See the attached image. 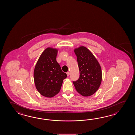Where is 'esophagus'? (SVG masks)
Instances as JSON below:
<instances>
[{
	"instance_id": "1",
	"label": "esophagus",
	"mask_w": 135,
	"mask_h": 135,
	"mask_svg": "<svg viewBox=\"0 0 135 135\" xmlns=\"http://www.w3.org/2000/svg\"><path fill=\"white\" fill-rule=\"evenodd\" d=\"M66 74L68 75V76H69V75H70V73H69V72H66Z\"/></svg>"
}]
</instances>
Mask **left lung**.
I'll return each instance as SVG.
<instances>
[{
    "mask_svg": "<svg viewBox=\"0 0 135 135\" xmlns=\"http://www.w3.org/2000/svg\"><path fill=\"white\" fill-rule=\"evenodd\" d=\"M77 56L80 77L73 81L75 88L80 95L88 97L99 88L102 80L100 66L92 52L86 47L81 46L74 50Z\"/></svg>",
    "mask_w": 135,
    "mask_h": 135,
    "instance_id": "obj_1",
    "label": "left lung"
}]
</instances>
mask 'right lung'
<instances>
[{
	"label": "right lung",
	"instance_id": "obj_1",
	"mask_svg": "<svg viewBox=\"0 0 135 135\" xmlns=\"http://www.w3.org/2000/svg\"><path fill=\"white\" fill-rule=\"evenodd\" d=\"M57 50L47 48L40 55L35 68L34 79L38 92L52 98L60 90L64 79L67 77L56 60Z\"/></svg>",
	"mask_w": 135,
	"mask_h": 135
}]
</instances>
